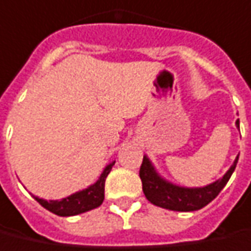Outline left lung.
Segmentation results:
<instances>
[{
  "label": "left lung",
  "instance_id": "1",
  "mask_svg": "<svg viewBox=\"0 0 251 251\" xmlns=\"http://www.w3.org/2000/svg\"><path fill=\"white\" fill-rule=\"evenodd\" d=\"M236 126L239 127V120L236 121ZM238 159L239 155L236 156L232 166L223 175V178L215 180L213 183L202 187H183L174 185L160 176L152 162L148 159V156H144L143 164L140 167L143 192L151 204L164 209L178 212L199 211L204 208L205 205L209 204L212 200L216 199L217 194L227 185L235 170Z\"/></svg>",
  "mask_w": 251,
  "mask_h": 251
}]
</instances>
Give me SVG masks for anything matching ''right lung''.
<instances>
[{
	"label": "right lung",
	"instance_id": "1",
	"mask_svg": "<svg viewBox=\"0 0 251 251\" xmlns=\"http://www.w3.org/2000/svg\"><path fill=\"white\" fill-rule=\"evenodd\" d=\"M114 163L115 162H111L104 167L99 179L96 180L94 185L80 192L73 193L69 197H65L62 200H50V201L35 197V196L34 199L43 208H46L47 211L52 212L58 216H75V215H80L91 209H95L98 206H100L104 200V182L113 168Z\"/></svg>",
	"mask_w": 251,
	"mask_h": 251
}]
</instances>
